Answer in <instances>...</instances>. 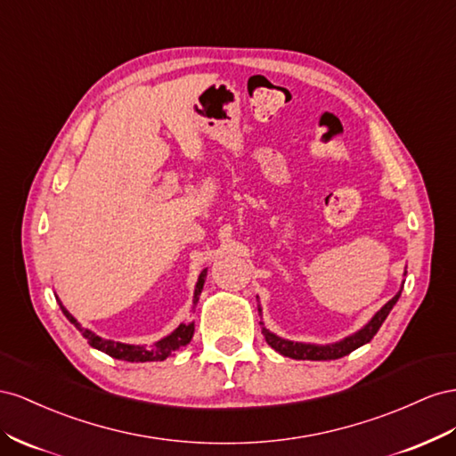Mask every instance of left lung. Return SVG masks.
<instances>
[{
	"label": "left lung",
	"instance_id": "1",
	"mask_svg": "<svg viewBox=\"0 0 456 456\" xmlns=\"http://www.w3.org/2000/svg\"><path fill=\"white\" fill-rule=\"evenodd\" d=\"M401 292H397L392 300H389L379 314H376L370 322L367 324L365 329H361L359 332H355L354 336L346 338V340L332 344V346H314V344H297V342H289V340H282V338L275 336L273 332H269L267 329H262L264 336H265V342L279 351L281 355L284 357H290V359H300V361H330V359H340L351 351H355L357 347H361L362 344L370 342L374 334L379 332V329L382 327V322L386 321V317L389 315V311L397 304Z\"/></svg>",
	"mask_w": 456,
	"mask_h": 456
}]
</instances>
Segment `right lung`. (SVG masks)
Here are the masks:
<instances>
[{"instance_id":"obj_1","label":"right lung","mask_w":456,"mask_h":456,"mask_svg":"<svg viewBox=\"0 0 456 456\" xmlns=\"http://www.w3.org/2000/svg\"><path fill=\"white\" fill-rule=\"evenodd\" d=\"M204 277H206V269L200 273L199 282H197V289H194V304L199 302V296L202 292V286H204ZM62 314L67 315V319L74 324V327L80 330V334L86 338L87 344L91 347H95L99 351H105L107 355L114 357V359H122V361H132V362H145V361H164L166 357L174 355L177 349H181L183 346H187L192 338L194 332V322L189 324H179V327L170 334L162 338L160 342H156L152 347H145V346H129V344H120V342H112V340H105V338H101L97 334H94L91 330L84 329L80 322H77L67 309L62 307L61 304Z\"/></svg>"}]
</instances>
